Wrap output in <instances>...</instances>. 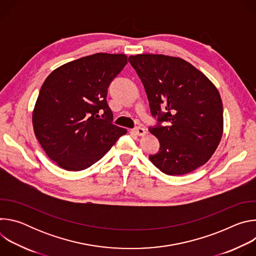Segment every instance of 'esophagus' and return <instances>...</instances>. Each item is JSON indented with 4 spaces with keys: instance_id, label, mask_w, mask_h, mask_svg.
I'll return each instance as SVG.
<instances>
[{
    "instance_id": "obj_1",
    "label": "esophagus",
    "mask_w": 256,
    "mask_h": 256,
    "mask_svg": "<svg viewBox=\"0 0 256 256\" xmlns=\"http://www.w3.org/2000/svg\"><path fill=\"white\" fill-rule=\"evenodd\" d=\"M134 134H136V136H144L146 134V130L144 128H134Z\"/></svg>"
}]
</instances>
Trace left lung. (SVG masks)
Here are the masks:
<instances>
[{"label": "left lung", "instance_id": "8db88e82", "mask_svg": "<svg viewBox=\"0 0 256 256\" xmlns=\"http://www.w3.org/2000/svg\"><path fill=\"white\" fill-rule=\"evenodd\" d=\"M158 126L150 132L160 150L150 161L167 175H184L204 165L223 136L222 99L212 81L188 62L165 54L130 56ZM166 121L168 126L161 127Z\"/></svg>", "mask_w": 256, "mask_h": 256}]
</instances>
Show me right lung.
<instances>
[{
    "label": "right lung",
    "instance_id": "1",
    "mask_svg": "<svg viewBox=\"0 0 256 256\" xmlns=\"http://www.w3.org/2000/svg\"><path fill=\"white\" fill-rule=\"evenodd\" d=\"M126 64V54L98 52L56 68L46 79L32 112L33 130L60 168L90 167L126 134L112 122L106 100L109 84Z\"/></svg>",
    "mask_w": 256,
    "mask_h": 256
}]
</instances>
